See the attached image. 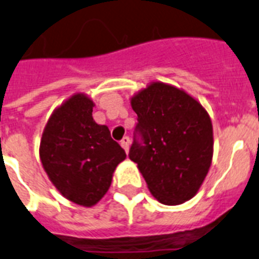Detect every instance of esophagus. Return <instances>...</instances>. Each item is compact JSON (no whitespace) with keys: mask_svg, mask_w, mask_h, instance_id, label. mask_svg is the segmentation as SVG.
<instances>
[{"mask_svg":"<svg viewBox=\"0 0 259 259\" xmlns=\"http://www.w3.org/2000/svg\"><path fill=\"white\" fill-rule=\"evenodd\" d=\"M130 143H131V140H130V138H128V136H124V138H123V140L120 141V145L123 147V149H124L125 152H128V149H130Z\"/></svg>","mask_w":259,"mask_h":259,"instance_id":"1","label":"esophagus"}]
</instances>
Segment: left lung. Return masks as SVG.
Returning a JSON list of instances; mask_svg holds the SVG:
<instances>
[{
  "mask_svg": "<svg viewBox=\"0 0 259 259\" xmlns=\"http://www.w3.org/2000/svg\"><path fill=\"white\" fill-rule=\"evenodd\" d=\"M138 114L130 158L138 163L152 195L162 204L190 200L211 166L209 115L186 92L152 82L131 99Z\"/></svg>",
  "mask_w": 259,
  "mask_h": 259,
  "instance_id": "1",
  "label": "left lung"
}]
</instances>
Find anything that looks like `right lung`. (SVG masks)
<instances>
[{"label":"right lung","instance_id":"right-lung-1","mask_svg":"<svg viewBox=\"0 0 259 259\" xmlns=\"http://www.w3.org/2000/svg\"><path fill=\"white\" fill-rule=\"evenodd\" d=\"M93 107L85 94L70 97L48 119L39 148L51 182L61 195L83 207L103 198L115 167L125 158L108 128L94 121Z\"/></svg>","mask_w":259,"mask_h":259}]
</instances>
